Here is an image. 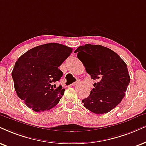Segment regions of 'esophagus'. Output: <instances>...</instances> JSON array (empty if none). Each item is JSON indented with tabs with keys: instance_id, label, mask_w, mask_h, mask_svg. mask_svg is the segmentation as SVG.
I'll use <instances>...</instances> for the list:
<instances>
[{
	"instance_id": "obj_1",
	"label": "esophagus",
	"mask_w": 146,
	"mask_h": 146,
	"mask_svg": "<svg viewBox=\"0 0 146 146\" xmlns=\"http://www.w3.org/2000/svg\"><path fill=\"white\" fill-rule=\"evenodd\" d=\"M79 79H77V82H75L73 83V84H72V86H76V85H77V84H79Z\"/></svg>"
}]
</instances>
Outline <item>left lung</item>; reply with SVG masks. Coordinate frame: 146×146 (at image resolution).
I'll return each instance as SVG.
<instances>
[{
    "label": "left lung",
    "instance_id": "1",
    "mask_svg": "<svg viewBox=\"0 0 146 146\" xmlns=\"http://www.w3.org/2000/svg\"><path fill=\"white\" fill-rule=\"evenodd\" d=\"M75 52L87 73L97 81L89 96L82 100L84 106L98 114L110 112L121 102L129 84L126 63L117 53L101 45L86 44Z\"/></svg>",
    "mask_w": 146,
    "mask_h": 146
}]
</instances>
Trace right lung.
I'll use <instances>...</instances> for the list:
<instances>
[{
	"label": "right lung",
	"instance_id": "right-lung-1",
	"mask_svg": "<svg viewBox=\"0 0 146 146\" xmlns=\"http://www.w3.org/2000/svg\"><path fill=\"white\" fill-rule=\"evenodd\" d=\"M73 49L49 43L29 50L18 58L12 71L17 94L35 112L48 110L59 102L65 90L54 84L62 72L58 69Z\"/></svg>",
	"mask_w": 146,
	"mask_h": 146
}]
</instances>
